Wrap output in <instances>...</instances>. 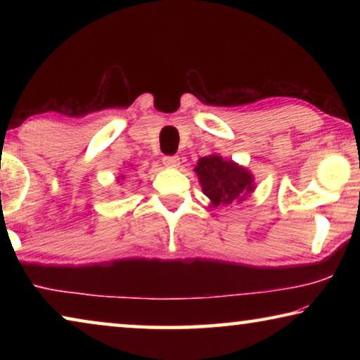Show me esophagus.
Instances as JSON below:
<instances>
[{
  "mask_svg": "<svg viewBox=\"0 0 360 360\" xmlns=\"http://www.w3.org/2000/svg\"><path fill=\"white\" fill-rule=\"evenodd\" d=\"M179 157L178 155H165L163 157V165L168 168H178L179 167Z\"/></svg>",
  "mask_w": 360,
  "mask_h": 360,
  "instance_id": "obj_1",
  "label": "esophagus"
}]
</instances>
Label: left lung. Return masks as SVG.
I'll use <instances>...</instances> for the list:
<instances>
[{
    "mask_svg": "<svg viewBox=\"0 0 360 360\" xmlns=\"http://www.w3.org/2000/svg\"><path fill=\"white\" fill-rule=\"evenodd\" d=\"M195 172L200 178L203 193L214 206L243 200L248 192L254 191L252 176L248 169L224 160L216 154L200 158Z\"/></svg>",
    "mask_w": 360,
    "mask_h": 360,
    "instance_id": "left-lung-1",
    "label": "left lung"
}]
</instances>
